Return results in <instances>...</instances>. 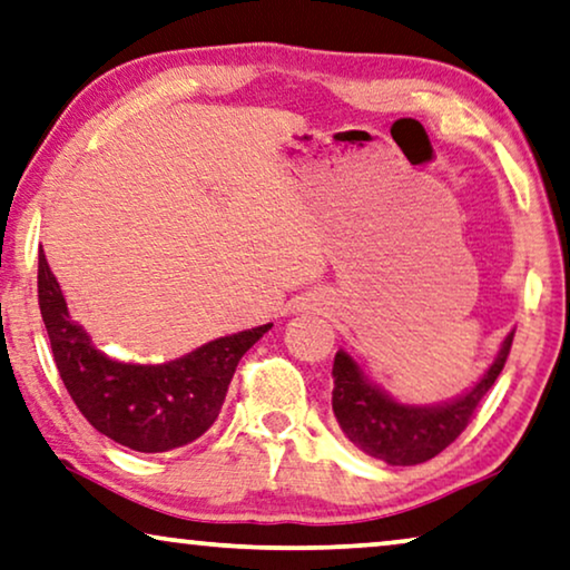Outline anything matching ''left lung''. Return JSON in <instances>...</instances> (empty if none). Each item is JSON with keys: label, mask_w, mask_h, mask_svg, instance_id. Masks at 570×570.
<instances>
[{"label": "left lung", "mask_w": 570, "mask_h": 570, "mask_svg": "<svg viewBox=\"0 0 570 570\" xmlns=\"http://www.w3.org/2000/svg\"><path fill=\"white\" fill-rule=\"evenodd\" d=\"M511 340H514V332L501 344L497 360L473 391L442 406H406V403L393 401L367 381L350 354L336 352L332 370V406L336 422L350 436V442L367 455L385 460L387 465L426 463L463 434L478 403L504 370Z\"/></svg>", "instance_id": "1"}]
</instances>
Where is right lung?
<instances>
[{"label":"right lung","instance_id":"obj_1","mask_svg":"<svg viewBox=\"0 0 570 570\" xmlns=\"http://www.w3.org/2000/svg\"><path fill=\"white\" fill-rule=\"evenodd\" d=\"M38 303L66 391L97 432L136 452H167L195 442L218 419L238 360L272 324L197 346L161 365L107 357L73 324L63 293L38 252Z\"/></svg>","mask_w":570,"mask_h":570}]
</instances>
